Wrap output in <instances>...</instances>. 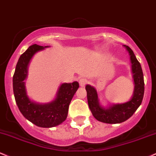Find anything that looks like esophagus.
Returning a JSON list of instances; mask_svg holds the SVG:
<instances>
[{"label": "esophagus", "instance_id": "1", "mask_svg": "<svg viewBox=\"0 0 156 156\" xmlns=\"http://www.w3.org/2000/svg\"><path fill=\"white\" fill-rule=\"evenodd\" d=\"M79 83H80V86H85V84L87 83V80L85 78H80V80H79Z\"/></svg>", "mask_w": 156, "mask_h": 156}]
</instances>
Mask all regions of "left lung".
<instances>
[{
  "label": "left lung",
  "mask_w": 156,
  "mask_h": 156,
  "mask_svg": "<svg viewBox=\"0 0 156 156\" xmlns=\"http://www.w3.org/2000/svg\"><path fill=\"white\" fill-rule=\"evenodd\" d=\"M130 55L132 72L134 80V91L130 101L123 104H113L105 108L99 105L97 92L94 87L87 85L85 89L88 106L96 119L104 123L119 124L130 118L140 106L144 97V75L141 64L136 59L133 51L127 45H124Z\"/></svg>",
  "instance_id": "left-lung-1"
}]
</instances>
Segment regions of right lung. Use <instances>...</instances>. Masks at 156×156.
Instances as JSON below:
<instances>
[{"mask_svg":"<svg viewBox=\"0 0 156 156\" xmlns=\"http://www.w3.org/2000/svg\"><path fill=\"white\" fill-rule=\"evenodd\" d=\"M48 46L34 44L20 55L13 76V91L19 110L26 119L40 127H53L66 119L69 104L77 90L79 83H63L59 87L55 100L39 104L29 99L26 95L24 80L27 77L28 65L36 52Z\"/></svg>","mask_w":156,"mask_h":156,"instance_id":"obj_1","label":"right lung"}]
</instances>
